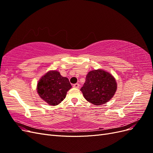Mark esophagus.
<instances>
[{
    "instance_id": "1",
    "label": "esophagus",
    "mask_w": 153,
    "mask_h": 153,
    "mask_svg": "<svg viewBox=\"0 0 153 153\" xmlns=\"http://www.w3.org/2000/svg\"><path fill=\"white\" fill-rule=\"evenodd\" d=\"M73 87L74 88H75V89H78V88L80 87V85H79V84H73Z\"/></svg>"
}]
</instances>
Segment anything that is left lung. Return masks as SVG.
Returning <instances> with one entry per match:
<instances>
[{
  "label": "left lung",
  "instance_id": "obj_1",
  "mask_svg": "<svg viewBox=\"0 0 153 153\" xmlns=\"http://www.w3.org/2000/svg\"><path fill=\"white\" fill-rule=\"evenodd\" d=\"M117 87L115 79L110 73L98 69L88 73L80 91L87 101L98 106L112 98Z\"/></svg>",
  "mask_w": 153,
  "mask_h": 153
}]
</instances>
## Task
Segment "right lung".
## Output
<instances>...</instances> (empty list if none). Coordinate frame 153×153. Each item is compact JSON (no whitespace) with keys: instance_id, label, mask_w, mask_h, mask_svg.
Returning a JSON list of instances; mask_svg holds the SVG:
<instances>
[{"instance_id":"right-lung-1","label":"right lung","mask_w":153,"mask_h":153,"mask_svg":"<svg viewBox=\"0 0 153 153\" xmlns=\"http://www.w3.org/2000/svg\"><path fill=\"white\" fill-rule=\"evenodd\" d=\"M71 87L68 78L62 76L57 71H50L38 81L37 92L45 102L55 106L66 98L67 92Z\"/></svg>"}]
</instances>
